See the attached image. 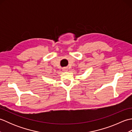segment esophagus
Wrapping results in <instances>:
<instances>
[{"instance_id": "34e87169", "label": "esophagus", "mask_w": 132, "mask_h": 132, "mask_svg": "<svg viewBox=\"0 0 132 132\" xmlns=\"http://www.w3.org/2000/svg\"><path fill=\"white\" fill-rule=\"evenodd\" d=\"M68 70V69L67 68H63V71H67Z\"/></svg>"}]
</instances>
